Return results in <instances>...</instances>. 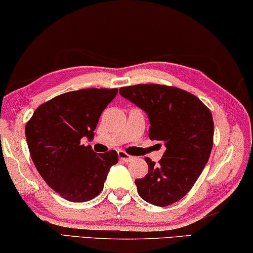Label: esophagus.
<instances>
[{"instance_id": "obj_1", "label": "esophagus", "mask_w": 253, "mask_h": 253, "mask_svg": "<svg viewBox=\"0 0 253 253\" xmlns=\"http://www.w3.org/2000/svg\"><path fill=\"white\" fill-rule=\"evenodd\" d=\"M119 158L124 161V163H130V161L133 160V157L126 154L124 151H119Z\"/></svg>"}]
</instances>
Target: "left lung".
I'll list each match as a JSON object with an SVG mask.
<instances>
[{
	"instance_id": "obj_1",
	"label": "left lung",
	"mask_w": 253,
	"mask_h": 253,
	"mask_svg": "<svg viewBox=\"0 0 253 253\" xmlns=\"http://www.w3.org/2000/svg\"><path fill=\"white\" fill-rule=\"evenodd\" d=\"M120 94L146 112L149 138L166 148L159 165L144 158L148 173L135 179L139 195L152 205H171L189 192L209 161L212 113L195 95L170 86L139 84L120 88Z\"/></svg>"
}]
</instances>
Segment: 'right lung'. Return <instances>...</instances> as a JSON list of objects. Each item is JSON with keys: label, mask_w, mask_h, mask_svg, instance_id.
Returning <instances> with one entry per match:
<instances>
[{"label": "right lung", "mask_w": 253, "mask_h": 253, "mask_svg": "<svg viewBox=\"0 0 253 253\" xmlns=\"http://www.w3.org/2000/svg\"><path fill=\"white\" fill-rule=\"evenodd\" d=\"M118 88H85L64 93L41 104L26 126L30 156L40 176L65 200H93L104 187L110 168L119 160L114 150L96 155L90 146L98 119L117 96Z\"/></svg>", "instance_id": "1"}]
</instances>
